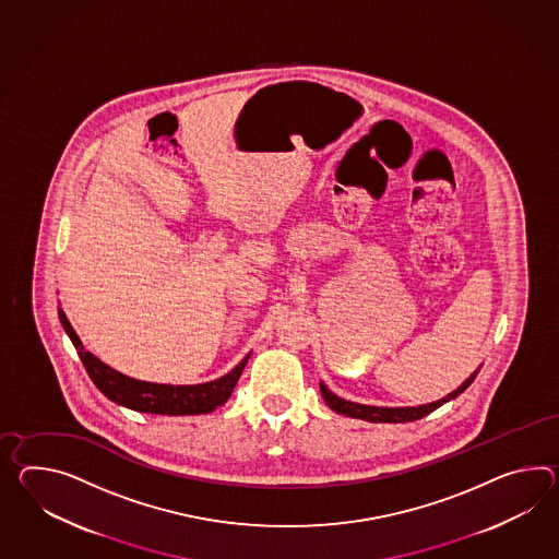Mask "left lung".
<instances>
[{
  "instance_id": "1",
  "label": "left lung",
  "mask_w": 559,
  "mask_h": 559,
  "mask_svg": "<svg viewBox=\"0 0 559 559\" xmlns=\"http://www.w3.org/2000/svg\"><path fill=\"white\" fill-rule=\"evenodd\" d=\"M478 371H475L468 380H464L463 385H459L452 394L438 400V402H430V404H424V406H412V408H381V406H366V404H355L349 400H343L340 395L333 394L329 390L328 385L321 381V395L325 400L329 408L335 409L337 414L343 416H349V418H359V420H368V423H414V420H420L424 416H428L430 412H435L436 408H440L442 404H447L450 400H454L456 395L463 394L464 390L475 381Z\"/></svg>"
}]
</instances>
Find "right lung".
<instances>
[{
  "instance_id": "obj_1",
  "label": "right lung",
  "mask_w": 559,
  "mask_h": 559,
  "mask_svg": "<svg viewBox=\"0 0 559 559\" xmlns=\"http://www.w3.org/2000/svg\"><path fill=\"white\" fill-rule=\"evenodd\" d=\"M58 317H60V323L72 341V345L79 352L82 366L91 376L96 388L107 395L110 402L124 406V408L135 409V412L167 414V416L207 414V412L222 406L230 397L231 390H234L238 378L242 376V369L250 357V354L246 355L245 359L224 378L207 381V383H198V385H167V383L133 380L129 376L119 373L117 369L109 368L91 352H86L62 309H58Z\"/></svg>"
}]
</instances>
